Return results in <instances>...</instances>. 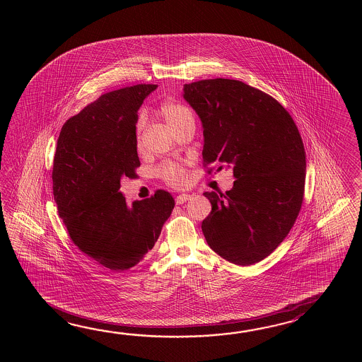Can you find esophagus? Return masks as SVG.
I'll return each instance as SVG.
<instances>
[{"instance_id": "34e87169", "label": "esophagus", "mask_w": 362, "mask_h": 362, "mask_svg": "<svg viewBox=\"0 0 362 362\" xmlns=\"http://www.w3.org/2000/svg\"><path fill=\"white\" fill-rule=\"evenodd\" d=\"M192 198L190 194H180L176 197V204H184L186 200H189Z\"/></svg>"}]
</instances>
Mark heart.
<instances>
[{"label":"heart","instance_id":"obj_1","mask_svg":"<svg viewBox=\"0 0 362 362\" xmlns=\"http://www.w3.org/2000/svg\"><path fill=\"white\" fill-rule=\"evenodd\" d=\"M159 115L165 120V123L170 125L172 131L177 132L182 129L189 124H194V116L190 108L186 107L182 103L177 100H163L158 108ZM145 127V117L141 115L137 120V134H141ZM158 175L172 186H182L186 182V172L185 168L175 162L163 163L158 168Z\"/></svg>","mask_w":362,"mask_h":362}]
</instances>
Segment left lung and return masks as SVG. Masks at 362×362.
Returning <instances> with one entry per match:
<instances>
[{"instance_id":"1","label":"left lung","mask_w":362,"mask_h":362,"mask_svg":"<svg viewBox=\"0 0 362 362\" xmlns=\"http://www.w3.org/2000/svg\"><path fill=\"white\" fill-rule=\"evenodd\" d=\"M182 95L203 124L204 167L226 165L235 177L225 194L204 192L208 246L237 265L262 262L300 212L307 163L298 127L277 100L238 80L185 84Z\"/></svg>"}]
</instances>
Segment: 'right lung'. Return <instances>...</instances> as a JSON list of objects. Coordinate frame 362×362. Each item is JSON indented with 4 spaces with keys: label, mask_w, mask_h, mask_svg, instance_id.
I'll use <instances>...</instances> for the list:
<instances>
[{
    "label": "right lung",
    "mask_w": 362,
    "mask_h": 362,
    "mask_svg": "<svg viewBox=\"0 0 362 362\" xmlns=\"http://www.w3.org/2000/svg\"><path fill=\"white\" fill-rule=\"evenodd\" d=\"M158 85L106 93L62 127L53 165L58 214L81 252L114 272L139 264L154 247L175 200L156 190L129 206L122 178L141 165L136 123L144 100Z\"/></svg>",
    "instance_id": "right-lung-1"
}]
</instances>
